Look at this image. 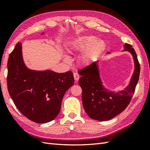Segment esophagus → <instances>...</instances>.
<instances>
[{"mask_svg": "<svg viewBox=\"0 0 150 150\" xmlns=\"http://www.w3.org/2000/svg\"><path fill=\"white\" fill-rule=\"evenodd\" d=\"M73 76H74V79H75V82H77L78 80L79 79V78H80V76H79V75L77 73H73Z\"/></svg>", "mask_w": 150, "mask_h": 150, "instance_id": "obj_1", "label": "esophagus"}]
</instances>
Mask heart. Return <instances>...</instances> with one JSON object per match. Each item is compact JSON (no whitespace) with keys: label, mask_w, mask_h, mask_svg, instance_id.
<instances>
[{"label":"heart","mask_w":150,"mask_h":150,"mask_svg":"<svg viewBox=\"0 0 150 150\" xmlns=\"http://www.w3.org/2000/svg\"><path fill=\"white\" fill-rule=\"evenodd\" d=\"M105 48V42L98 40L97 37L93 35H83L76 38L71 41L69 45V50L71 52H81L86 50L81 57V62L83 64H88L103 52ZM64 61L69 64L68 57H65Z\"/></svg>","instance_id":"1"}]
</instances>
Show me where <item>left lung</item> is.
<instances>
[{
  "mask_svg": "<svg viewBox=\"0 0 150 150\" xmlns=\"http://www.w3.org/2000/svg\"><path fill=\"white\" fill-rule=\"evenodd\" d=\"M124 47V51L131 53L135 64L129 84L124 90L115 93L104 87L97 61L79 71L82 76L79 84L82 90V104L85 111L91 119L100 121L113 119L125 110L132 100L139 81L140 64L132 46L126 43Z\"/></svg>",
  "mask_w": 150,
  "mask_h": 150,
  "instance_id": "obj_1",
  "label": "left lung"
}]
</instances>
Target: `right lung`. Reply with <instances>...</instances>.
Masks as SVG:
<instances>
[{
	"mask_svg": "<svg viewBox=\"0 0 150 150\" xmlns=\"http://www.w3.org/2000/svg\"><path fill=\"white\" fill-rule=\"evenodd\" d=\"M7 83L9 95L21 113L35 122L46 123L58 115L64 95L73 85L74 77L71 71L28 68L19 42L9 56Z\"/></svg>",
	"mask_w": 150,
	"mask_h": 150,
	"instance_id": "1",
	"label": "right lung"
}]
</instances>
